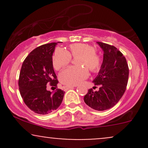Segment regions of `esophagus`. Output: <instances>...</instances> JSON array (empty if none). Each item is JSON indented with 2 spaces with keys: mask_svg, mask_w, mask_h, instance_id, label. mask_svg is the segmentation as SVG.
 Listing matches in <instances>:
<instances>
[{
  "mask_svg": "<svg viewBox=\"0 0 148 148\" xmlns=\"http://www.w3.org/2000/svg\"><path fill=\"white\" fill-rule=\"evenodd\" d=\"M74 87H76V86H64V90H68V89H70V88H74Z\"/></svg>",
  "mask_w": 148,
  "mask_h": 148,
  "instance_id": "34e87169",
  "label": "esophagus"
}]
</instances>
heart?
<instances>
[{"label":"heart","instance_id":"1","mask_svg":"<svg viewBox=\"0 0 148 148\" xmlns=\"http://www.w3.org/2000/svg\"><path fill=\"white\" fill-rule=\"evenodd\" d=\"M70 53L58 47L52 57L53 66L56 70H60L70 63L72 57H80L77 63L79 67H70L64 69L59 75L62 84L67 86H76L81 84L88 76V69L92 72H99L101 66V57L95 53L92 46L84 43L73 44L69 47Z\"/></svg>","mask_w":148,"mask_h":148}]
</instances>
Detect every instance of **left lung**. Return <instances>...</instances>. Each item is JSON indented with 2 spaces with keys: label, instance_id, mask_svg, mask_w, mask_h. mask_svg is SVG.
I'll return each instance as SVG.
<instances>
[{
  "label": "left lung",
  "instance_id": "obj_1",
  "mask_svg": "<svg viewBox=\"0 0 148 148\" xmlns=\"http://www.w3.org/2000/svg\"><path fill=\"white\" fill-rule=\"evenodd\" d=\"M97 43L103 51V62L92 82L99 88L97 91L90 89L84 96V101L96 111H105L114 106L126 90L129 67L125 57L116 47L103 42Z\"/></svg>",
  "mask_w": 148,
  "mask_h": 148
}]
</instances>
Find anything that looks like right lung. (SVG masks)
<instances>
[{"instance_id": "right-lung-1", "label": "right lung", "mask_w": 148, "mask_h": 148, "mask_svg": "<svg viewBox=\"0 0 148 148\" xmlns=\"http://www.w3.org/2000/svg\"><path fill=\"white\" fill-rule=\"evenodd\" d=\"M58 42L38 47L28 54L22 64L18 88L23 101L31 111L49 114L60 106L64 92L47 90V85L57 87L58 81L53 67L52 56Z\"/></svg>"}]
</instances>
